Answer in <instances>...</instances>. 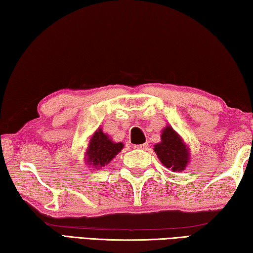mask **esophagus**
I'll return each instance as SVG.
<instances>
[{
	"instance_id": "obj_1",
	"label": "esophagus",
	"mask_w": 253,
	"mask_h": 253,
	"mask_svg": "<svg viewBox=\"0 0 253 253\" xmlns=\"http://www.w3.org/2000/svg\"><path fill=\"white\" fill-rule=\"evenodd\" d=\"M134 148L135 149H143V151H145V149L148 148V144H140V145H134Z\"/></svg>"
}]
</instances>
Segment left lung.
<instances>
[{
  "label": "left lung",
  "instance_id": "left-lung-1",
  "mask_svg": "<svg viewBox=\"0 0 253 253\" xmlns=\"http://www.w3.org/2000/svg\"><path fill=\"white\" fill-rule=\"evenodd\" d=\"M162 142L154 146L160 161L165 168L170 169L173 172H181L186 168L188 162V153L185 145L170 126L163 130L161 136Z\"/></svg>",
  "mask_w": 253,
  "mask_h": 253
}]
</instances>
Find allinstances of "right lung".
Wrapping results in <instances>:
<instances>
[{
  "instance_id": "1",
  "label": "right lung",
  "mask_w": 253,
  "mask_h": 253,
  "mask_svg": "<svg viewBox=\"0 0 253 253\" xmlns=\"http://www.w3.org/2000/svg\"><path fill=\"white\" fill-rule=\"evenodd\" d=\"M123 143H114L101 129L91 137L87 152V161L97 168H102L113 160L123 149Z\"/></svg>"
}]
</instances>
